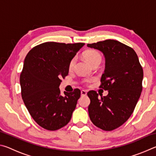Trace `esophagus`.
<instances>
[{"label": "esophagus", "mask_w": 156, "mask_h": 156, "mask_svg": "<svg viewBox=\"0 0 156 156\" xmlns=\"http://www.w3.org/2000/svg\"><path fill=\"white\" fill-rule=\"evenodd\" d=\"M87 91H85V90H81V96H85L86 95H87Z\"/></svg>", "instance_id": "1"}]
</instances>
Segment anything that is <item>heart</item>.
Instances as JSON below:
<instances>
[{
    "instance_id": "1",
    "label": "heart",
    "mask_w": 156,
    "mask_h": 156,
    "mask_svg": "<svg viewBox=\"0 0 156 156\" xmlns=\"http://www.w3.org/2000/svg\"><path fill=\"white\" fill-rule=\"evenodd\" d=\"M84 57L91 66L96 64L100 65V62L102 61L101 55H100L97 51H95V50H88V51H87L84 54ZM76 60V59L75 57H73V58L71 59L69 62V69H73V67H74ZM91 80V79L86 80V82L87 83H89V82H90Z\"/></svg>"
}]
</instances>
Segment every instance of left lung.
I'll use <instances>...</instances> for the list:
<instances>
[{"instance_id": "left-lung-1", "label": "left lung", "mask_w": 156, "mask_h": 156, "mask_svg": "<svg viewBox=\"0 0 156 156\" xmlns=\"http://www.w3.org/2000/svg\"><path fill=\"white\" fill-rule=\"evenodd\" d=\"M99 50L105 58V69L100 87L108 90L102 96L90 91L88 107L89 118L94 125L105 131H112L130 117L142 90L143 69L136 51L115 40L87 44Z\"/></svg>"}]
</instances>
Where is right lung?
<instances>
[{"instance_id": "obj_1", "label": "right lung", "mask_w": 156, "mask_h": 156, "mask_svg": "<svg viewBox=\"0 0 156 156\" xmlns=\"http://www.w3.org/2000/svg\"><path fill=\"white\" fill-rule=\"evenodd\" d=\"M84 43L47 42L34 47L25 57L20 76L21 96L36 122L49 131L67 125L72 118L80 90L60 94L62 78L68 75L69 62Z\"/></svg>"}]
</instances>
